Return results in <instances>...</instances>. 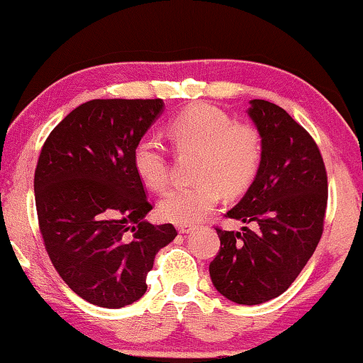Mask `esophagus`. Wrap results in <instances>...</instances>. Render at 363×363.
<instances>
[{
    "label": "esophagus",
    "mask_w": 363,
    "mask_h": 363,
    "mask_svg": "<svg viewBox=\"0 0 363 363\" xmlns=\"http://www.w3.org/2000/svg\"><path fill=\"white\" fill-rule=\"evenodd\" d=\"M178 233H182V235H188V233H191L195 230V226L193 225H178Z\"/></svg>",
    "instance_id": "1"
}]
</instances>
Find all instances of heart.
<instances>
[{"label":"heart","mask_w":363,"mask_h":363,"mask_svg":"<svg viewBox=\"0 0 363 363\" xmlns=\"http://www.w3.org/2000/svg\"><path fill=\"white\" fill-rule=\"evenodd\" d=\"M168 135L180 153H198L193 177L196 183L168 191L158 211L168 221L190 225L218 205L221 191L240 196L259 175L264 145L261 130L236 121L211 104H195L172 118ZM133 168L148 188L165 190L170 182L167 147L158 137L145 135L135 143Z\"/></svg>","instance_id":"b5f03b06"}]
</instances>
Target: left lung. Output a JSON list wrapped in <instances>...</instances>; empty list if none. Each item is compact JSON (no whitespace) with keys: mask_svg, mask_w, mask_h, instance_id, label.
<instances>
[{"mask_svg":"<svg viewBox=\"0 0 363 363\" xmlns=\"http://www.w3.org/2000/svg\"><path fill=\"white\" fill-rule=\"evenodd\" d=\"M250 116L264 155L259 175L226 216L255 228L216 226L221 246L210 262L218 292L245 306L274 299L296 281L320 241L329 196L324 158L311 133L261 99L251 101Z\"/></svg>","mask_w":363,"mask_h":363,"instance_id":"8db88e82","label":"left lung"}]
</instances>
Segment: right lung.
I'll list each match as a JSON object with an SVG mask.
<instances>
[{
    "label": "right lung",
    "mask_w": 363,
    "mask_h": 363,
    "mask_svg": "<svg viewBox=\"0 0 363 363\" xmlns=\"http://www.w3.org/2000/svg\"><path fill=\"white\" fill-rule=\"evenodd\" d=\"M162 99H96L59 122L34 172L39 231L62 281L94 306L118 309L147 291L173 225L143 220L152 210L132 153Z\"/></svg>",
    "instance_id": "obj_1"
}]
</instances>
